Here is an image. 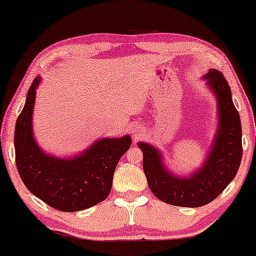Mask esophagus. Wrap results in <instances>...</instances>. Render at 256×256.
<instances>
[{"mask_svg": "<svg viewBox=\"0 0 256 256\" xmlns=\"http://www.w3.org/2000/svg\"><path fill=\"white\" fill-rule=\"evenodd\" d=\"M142 134V128H134V131H133V136H134V138H139V136Z\"/></svg>", "mask_w": 256, "mask_h": 256, "instance_id": "obj_1", "label": "esophagus"}]
</instances>
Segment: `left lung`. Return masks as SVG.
Listing matches in <instances>:
<instances>
[{"instance_id":"obj_1","label":"left lung","mask_w":256,"mask_h":256,"mask_svg":"<svg viewBox=\"0 0 256 256\" xmlns=\"http://www.w3.org/2000/svg\"><path fill=\"white\" fill-rule=\"evenodd\" d=\"M203 78L216 95L218 125L200 168L189 176L172 174L166 167L162 153L156 147L138 142L150 192L160 200L176 206L198 208L217 198L234 178L242 158L240 116L233 104L228 81L216 70H208Z\"/></svg>"}]
</instances>
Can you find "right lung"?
I'll return each mask as SVG.
<instances>
[{
	"instance_id": "right-lung-1",
	"label": "right lung",
	"mask_w": 256,
	"mask_h": 256,
	"mask_svg": "<svg viewBox=\"0 0 256 256\" xmlns=\"http://www.w3.org/2000/svg\"><path fill=\"white\" fill-rule=\"evenodd\" d=\"M39 84L37 76L16 122L14 139L22 181L34 196L56 210L75 212L92 208L110 194L114 169L131 146V136L98 139L72 158L46 153L36 142L32 128Z\"/></svg>"
}]
</instances>
